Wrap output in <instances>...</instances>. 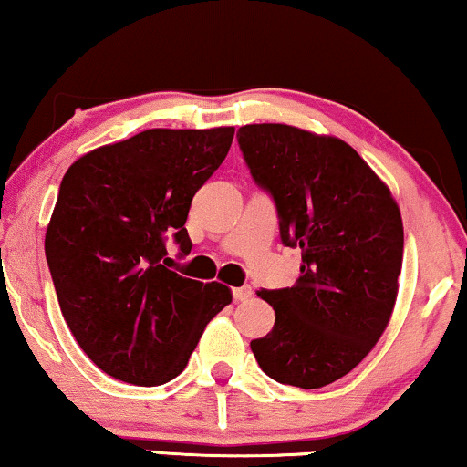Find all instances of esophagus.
<instances>
[{"label":"esophagus","mask_w":467,"mask_h":467,"mask_svg":"<svg viewBox=\"0 0 467 467\" xmlns=\"http://www.w3.org/2000/svg\"><path fill=\"white\" fill-rule=\"evenodd\" d=\"M233 297H234V302H247V299L252 297V288L250 286L233 288Z\"/></svg>","instance_id":"34e87169"}]
</instances>
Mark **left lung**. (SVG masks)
Wrapping results in <instances>:
<instances>
[{"label":"left lung","mask_w":467,"mask_h":467,"mask_svg":"<svg viewBox=\"0 0 467 467\" xmlns=\"http://www.w3.org/2000/svg\"><path fill=\"white\" fill-rule=\"evenodd\" d=\"M239 149L274 198L280 239L302 250L295 286L258 291L274 329L250 342L271 379L323 388L362 362L390 321L403 220L390 190L347 141L288 125H245Z\"/></svg>","instance_id":"obj_1"}]
</instances>
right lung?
Masks as SVG:
<instances>
[{"label": "right lung", "mask_w": 467, "mask_h": 467, "mask_svg": "<svg viewBox=\"0 0 467 467\" xmlns=\"http://www.w3.org/2000/svg\"><path fill=\"white\" fill-rule=\"evenodd\" d=\"M234 127L149 129L70 165L45 234L64 321L103 373L161 386L182 373L206 323L233 302L220 282L168 269L165 241L192 250V198L220 168Z\"/></svg>", "instance_id": "right-lung-1"}]
</instances>
